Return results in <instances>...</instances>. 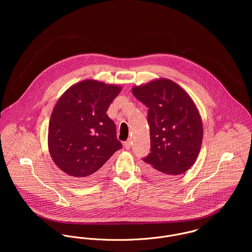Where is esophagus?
Wrapping results in <instances>:
<instances>
[{
  "mask_svg": "<svg viewBox=\"0 0 252 252\" xmlns=\"http://www.w3.org/2000/svg\"><path fill=\"white\" fill-rule=\"evenodd\" d=\"M131 144H132L131 140H128V141H126V142L124 143V146H125V148H126V149H130V147H131Z\"/></svg>",
  "mask_w": 252,
  "mask_h": 252,
  "instance_id": "obj_1",
  "label": "esophagus"
}]
</instances>
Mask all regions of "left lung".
Listing matches in <instances>:
<instances>
[{
    "instance_id": "8db88e82",
    "label": "left lung",
    "mask_w": 252,
    "mask_h": 252,
    "mask_svg": "<svg viewBox=\"0 0 252 252\" xmlns=\"http://www.w3.org/2000/svg\"><path fill=\"white\" fill-rule=\"evenodd\" d=\"M148 108L150 153L146 172L159 180L185 173L195 163L203 141V122L191 97L175 81L158 78L132 88Z\"/></svg>"
}]
</instances>
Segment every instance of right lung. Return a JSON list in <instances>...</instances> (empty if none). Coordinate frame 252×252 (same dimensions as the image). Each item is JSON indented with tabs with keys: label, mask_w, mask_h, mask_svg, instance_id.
Wrapping results in <instances>:
<instances>
[{
	"label": "right lung",
	"mask_w": 252,
	"mask_h": 252,
	"mask_svg": "<svg viewBox=\"0 0 252 252\" xmlns=\"http://www.w3.org/2000/svg\"><path fill=\"white\" fill-rule=\"evenodd\" d=\"M121 87L94 79L73 84L59 98L48 126V150L56 166L75 181L98 179L122 148L107 114Z\"/></svg>",
	"instance_id": "obj_1"
}]
</instances>
